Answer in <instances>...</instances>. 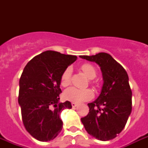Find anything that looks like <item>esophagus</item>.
I'll use <instances>...</instances> for the list:
<instances>
[{"label":"esophagus","instance_id":"obj_1","mask_svg":"<svg viewBox=\"0 0 148 148\" xmlns=\"http://www.w3.org/2000/svg\"><path fill=\"white\" fill-rule=\"evenodd\" d=\"M71 106L73 108H76L77 106V103H74V102H72L71 103Z\"/></svg>","mask_w":148,"mask_h":148}]
</instances>
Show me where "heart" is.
I'll return each instance as SVG.
<instances>
[{
    "mask_svg": "<svg viewBox=\"0 0 148 148\" xmlns=\"http://www.w3.org/2000/svg\"><path fill=\"white\" fill-rule=\"evenodd\" d=\"M81 69L89 79H94L97 76V71L95 67L90 64H83L81 66ZM71 70L67 68L63 72L60 77V85L64 88L69 86L71 84ZM93 95V91L90 89H78L76 88H69L64 94L65 99L73 102H82L88 101L92 98Z\"/></svg>",
    "mask_w": 148,
    "mask_h": 148,
    "instance_id": "obj_1",
    "label": "heart"
}]
</instances>
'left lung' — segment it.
I'll use <instances>...</instances> for the list:
<instances>
[{"mask_svg": "<svg viewBox=\"0 0 148 148\" xmlns=\"http://www.w3.org/2000/svg\"><path fill=\"white\" fill-rule=\"evenodd\" d=\"M100 66L103 84L101 95L88 103L89 113L81 118L90 135L100 140H111L124 128L132 110V91L127 73L109 53L81 55Z\"/></svg>", "mask_w": 148, "mask_h": 148, "instance_id": "1", "label": "left lung"}]
</instances>
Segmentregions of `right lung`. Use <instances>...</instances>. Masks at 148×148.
<instances>
[{
	"instance_id": "1",
	"label": "right lung",
	"mask_w": 148,
	"mask_h": 148,
	"mask_svg": "<svg viewBox=\"0 0 148 148\" xmlns=\"http://www.w3.org/2000/svg\"><path fill=\"white\" fill-rule=\"evenodd\" d=\"M77 58L57 51H45L32 58L22 72L18 95L22 121L37 140H53L62 130L60 112L72 106L67 101L59 103L60 77Z\"/></svg>"
}]
</instances>
